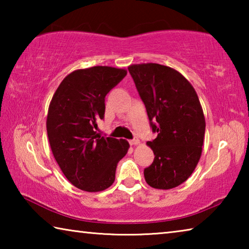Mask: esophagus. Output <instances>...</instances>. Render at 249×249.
Listing matches in <instances>:
<instances>
[{
	"label": "esophagus",
	"instance_id": "34e87169",
	"mask_svg": "<svg viewBox=\"0 0 249 249\" xmlns=\"http://www.w3.org/2000/svg\"><path fill=\"white\" fill-rule=\"evenodd\" d=\"M129 144L130 145H138V144H140V140H137V138H134V140L129 141Z\"/></svg>",
	"mask_w": 249,
	"mask_h": 249
}]
</instances>
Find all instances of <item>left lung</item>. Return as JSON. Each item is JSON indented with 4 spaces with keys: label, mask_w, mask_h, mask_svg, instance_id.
I'll return each mask as SVG.
<instances>
[{
    "label": "left lung",
    "mask_w": 249,
    "mask_h": 249,
    "mask_svg": "<svg viewBox=\"0 0 249 249\" xmlns=\"http://www.w3.org/2000/svg\"><path fill=\"white\" fill-rule=\"evenodd\" d=\"M128 71L157 133L147 142L155 158L144 170L146 182L162 190L178 187L196 169L203 146L205 120L196 92L170 67L142 64Z\"/></svg>",
    "instance_id": "8db88e82"
}]
</instances>
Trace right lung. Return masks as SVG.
Here are the masks:
<instances>
[{
  "mask_svg": "<svg viewBox=\"0 0 249 249\" xmlns=\"http://www.w3.org/2000/svg\"><path fill=\"white\" fill-rule=\"evenodd\" d=\"M127 74L96 66L75 70L62 80L49 105L47 134L57 163L74 187L103 191L115 180L117 163L127 153L125 140L100 136L94 128L104 119L105 96Z\"/></svg>",
  "mask_w": 249,
  "mask_h": 249,
  "instance_id": "1",
  "label": "right lung"
}]
</instances>
